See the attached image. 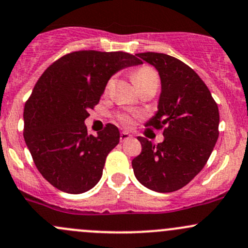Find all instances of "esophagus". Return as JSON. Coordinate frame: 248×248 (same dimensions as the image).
<instances>
[{"instance_id": "1", "label": "esophagus", "mask_w": 248, "mask_h": 248, "mask_svg": "<svg viewBox=\"0 0 248 248\" xmlns=\"http://www.w3.org/2000/svg\"><path fill=\"white\" fill-rule=\"evenodd\" d=\"M131 138H132V135L129 134L128 132H121V134H120V140H121V142L127 141V140H129Z\"/></svg>"}]
</instances>
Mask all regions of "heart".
Masks as SVG:
<instances>
[{"instance_id":"b5f03b06","label":"heart","mask_w":248,"mask_h":248,"mask_svg":"<svg viewBox=\"0 0 248 248\" xmlns=\"http://www.w3.org/2000/svg\"><path fill=\"white\" fill-rule=\"evenodd\" d=\"M133 82H134L135 87L138 88V90L146 89V88H155L158 89L159 85V76L153 67L151 66H141L138 70H135L134 74H133ZM114 79L110 78L108 80L106 85V90H109L113 85ZM117 119L121 122L122 124H126L129 126L132 124V117L128 114H119Z\"/></svg>"}]
</instances>
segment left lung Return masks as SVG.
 <instances>
[{
	"label": "left lung",
	"instance_id": "left-lung-1",
	"mask_svg": "<svg viewBox=\"0 0 248 248\" xmlns=\"http://www.w3.org/2000/svg\"><path fill=\"white\" fill-rule=\"evenodd\" d=\"M159 72L158 111L146 127L164 128V141L153 145L139 137L141 153L132 160L142 186L157 192L186 186L204 168L218 138L217 104L207 85L190 66L155 52L138 53Z\"/></svg>",
	"mask_w": 248,
	"mask_h": 248
}]
</instances>
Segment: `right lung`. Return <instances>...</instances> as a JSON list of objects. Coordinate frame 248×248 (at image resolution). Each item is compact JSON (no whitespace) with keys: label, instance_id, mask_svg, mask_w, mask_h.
Listing matches in <instances>:
<instances>
[{"label":"right lung","instance_id":"add662e5","mask_svg":"<svg viewBox=\"0 0 248 248\" xmlns=\"http://www.w3.org/2000/svg\"><path fill=\"white\" fill-rule=\"evenodd\" d=\"M141 62L121 51H76L52 62L39 78L25 104L23 138L36 169L54 187L83 194L98 183L120 132L108 124L93 137L84 121L109 78Z\"/></svg>","mask_w":248,"mask_h":248}]
</instances>
